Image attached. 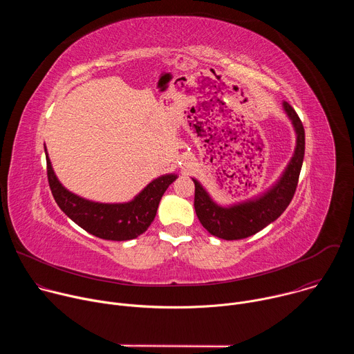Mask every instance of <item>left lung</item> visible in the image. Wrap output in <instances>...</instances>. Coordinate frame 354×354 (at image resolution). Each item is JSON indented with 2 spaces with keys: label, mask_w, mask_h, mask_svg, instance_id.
<instances>
[{
  "label": "left lung",
  "mask_w": 354,
  "mask_h": 354,
  "mask_svg": "<svg viewBox=\"0 0 354 354\" xmlns=\"http://www.w3.org/2000/svg\"><path fill=\"white\" fill-rule=\"evenodd\" d=\"M283 108L295 129L297 145L283 176L263 196L231 207H221L214 203L203 186L193 179L196 216L212 235L225 241L248 238L277 220L288 207L298 185L302 160H304L306 131L292 106L288 102H283Z\"/></svg>",
  "instance_id": "obj_1"
}]
</instances>
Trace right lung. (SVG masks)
I'll use <instances>...</instances> for the list:
<instances>
[{
	"mask_svg": "<svg viewBox=\"0 0 354 354\" xmlns=\"http://www.w3.org/2000/svg\"><path fill=\"white\" fill-rule=\"evenodd\" d=\"M46 162L48 186L57 206L82 230L108 241H129L147 231L156 218L162 194L176 179V175L160 176L129 203L104 205L68 192L57 180L47 156Z\"/></svg>",
	"mask_w": 354,
	"mask_h": 354,
	"instance_id": "1",
	"label": "right lung"
}]
</instances>
